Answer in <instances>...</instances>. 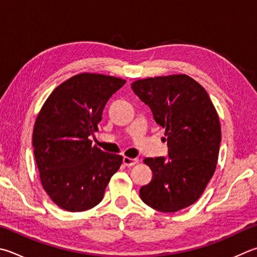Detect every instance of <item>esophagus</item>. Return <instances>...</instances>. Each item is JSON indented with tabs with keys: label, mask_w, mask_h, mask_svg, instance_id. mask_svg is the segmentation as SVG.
Returning a JSON list of instances; mask_svg holds the SVG:
<instances>
[{
	"label": "esophagus",
	"mask_w": 257,
	"mask_h": 257,
	"mask_svg": "<svg viewBox=\"0 0 257 257\" xmlns=\"http://www.w3.org/2000/svg\"><path fill=\"white\" fill-rule=\"evenodd\" d=\"M139 162L138 158H130V157H123V164L125 166H134L136 165L137 163Z\"/></svg>",
	"instance_id": "obj_1"
}]
</instances>
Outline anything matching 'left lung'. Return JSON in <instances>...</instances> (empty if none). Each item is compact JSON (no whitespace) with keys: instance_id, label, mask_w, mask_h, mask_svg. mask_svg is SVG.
Here are the masks:
<instances>
[{"instance_id":"obj_1","label":"left lung","mask_w":257,"mask_h":257,"mask_svg":"<svg viewBox=\"0 0 257 257\" xmlns=\"http://www.w3.org/2000/svg\"><path fill=\"white\" fill-rule=\"evenodd\" d=\"M132 88L165 128L170 157L145 158L153 179L139 195L153 209L176 212L201 197L216 170L221 142L218 113L207 91L185 74L143 78Z\"/></svg>"}]
</instances>
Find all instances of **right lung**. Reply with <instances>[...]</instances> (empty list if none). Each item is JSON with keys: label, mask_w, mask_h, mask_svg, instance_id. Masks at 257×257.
Masks as SVG:
<instances>
[{"label": "right lung", "mask_w": 257, "mask_h": 257, "mask_svg": "<svg viewBox=\"0 0 257 257\" xmlns=\"http://www.w3.org/2000/svg\"><path fill=\"white\" fill-rule=\"evenodd\" d=\"M125 80L81 73L51 92L37 115L32 146L43 188L57 204L76 212L95 207L122 156L93 146L102 112Z\"/></svg>", "instance_id": "add662e5"}]
</instances>
